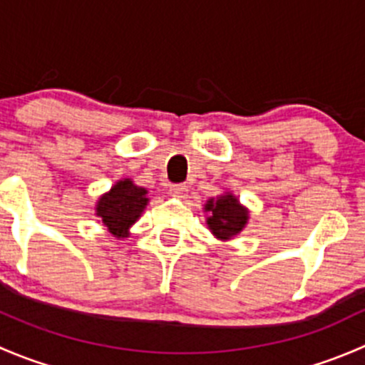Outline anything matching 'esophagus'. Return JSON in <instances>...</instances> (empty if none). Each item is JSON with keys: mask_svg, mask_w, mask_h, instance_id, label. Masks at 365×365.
<instances>
[{"mask_svg": "<svg viewBox=\"0 0 365 365\" xmlns=\"http://www.w3.org/2000/svg\"><path fill=\"white\" fill-rule=\"evenodd\" d=\"M169 194L175 197H185L187 196V187L178 183V185H171L169 187Z\"/></svg>", "mask_w": 365, "mask_h": 365, "instance_id": "obj_1", "label": "esophagus"}]
</instances>
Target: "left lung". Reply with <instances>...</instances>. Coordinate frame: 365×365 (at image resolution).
Here are the masks:
<instances>
[{"label": "left lung", "mask_w": 365, "mask_h": 365, "mask_svg": "<svg viewBox=\"0 0 365 365\" xmlns=\"http://www.w3.org/2000/svg\"><path fill=\"white\" fill-rule=\"evenodd\" d=\"M205 212H208L206 224L208 230L219 240H231L245 227L249 220V210L231 192L212 197L206 201Z\"/></svg>", "instance_id": "8db88e82"}]
</instances>
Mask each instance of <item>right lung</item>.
Segmentation results:
<instances>
[{"label":"right lung","instance_id":"obj_1","mask_svg":"<svg viewBox=\"0 0 365 365\" xmlns=\"http://www.w3.org/2000/svg\"><path fill=\"white\" fill-rule=\"evenodd\" d=\"M148 190L138 187L130 178H123L111 187L109 192L98 197L97 217L114 237H127L132 224L141 217L148 205Z\"/></svg>","mask_w":365,"mask_h":365}]
</instances>
